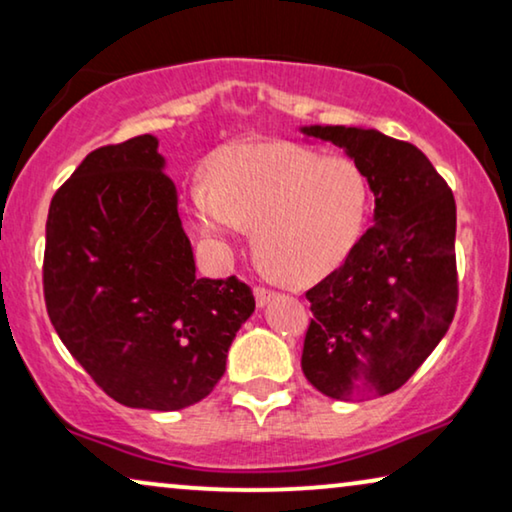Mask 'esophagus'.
<instances>
[{
	"mask_svg": "<svg viewBox=\"0 0 512 512\" xmlns=\"http://www.w3.org/2000/svg\"><path fill=\"white\" fill-rule=\"evenodd\" d=\"M256 303H258V307H263V305H268L270 303V298H275V291H270V289H265V286H256Z\"/></svg>",
	"mask_w": 512,
	"mask_h": 512,
	"instance_id": "1",
	"label": "esophagus"
}]
</instances>
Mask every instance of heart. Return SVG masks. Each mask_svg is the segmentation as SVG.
Here are the masks:
<instances>
[{"instance_id":"obj_1","label":"heart","mask_w":512,"mask_h":512,"mask_svg":"<svg viewBox=\"0 0 512 512\" xmlns=\"http://www.w3.org/2000/svg\"><path fill=\"white\" fill-rule=\"evenodd\" d=\"M370 188L352 158L298 144H233L209 160V181L188 188L207 235L235 240L254 226L272 275L317 282L349 256L366 223Z\"/></svg>"}]
</instances>
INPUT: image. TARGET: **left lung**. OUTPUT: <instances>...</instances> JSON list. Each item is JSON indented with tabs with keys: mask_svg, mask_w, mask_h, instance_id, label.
<instances>
[{
	"mask_svg": "<svg viewBox=\"0 0 512 512\" xmlns=\"http://www.w3.org/2000/svg\"><path fill=\"white\" fill-rule=\"evenodd\" d=\"M347 151L375 195V223L305 293L303 373L321 394L361 401L401 389L450 328L459 300L457 205L415 144L377 130L310 125Z\"/></svg>",
	"mask_w": 512,
	"mask_h": 512,
	"instance_id": "1",
	"label": "left lung"
}]
</instances>
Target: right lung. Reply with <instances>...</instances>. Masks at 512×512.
<instances>
[{"label": "right lung", "mask_w": 512, "mask_h": 512, "mask_svg": "<svg viewBox=\"0 0 512 512\" xmlns=\"http://www.w3.org/2000/svg\"><path fill=\"white\" fill-rule=\"evenodd\" d=\"M153 135L90 151L55 191L44 298L62 345L128 408L181 410L226 373L254 293L195 275L177 188Z\"/></svg>", "instance_id": "right-lung-1"}]
</instances>
